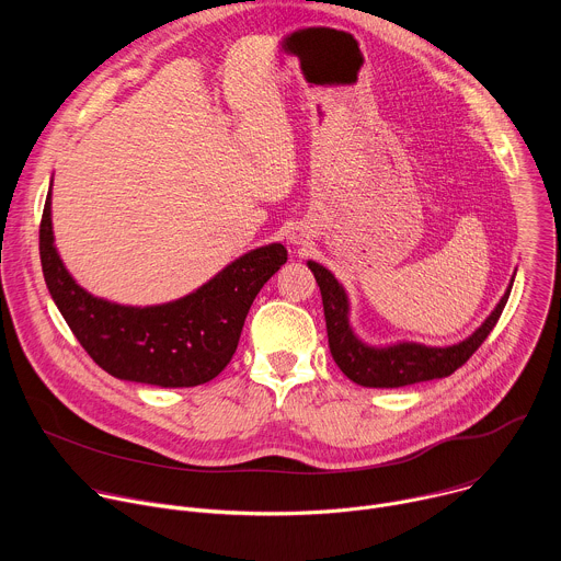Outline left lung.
<instances>
[{
    "instance_id": "obj_1",
    "label": "left lung",
    "mask_w": 561,
    "mask_h": 561,
    "mask_svg": "<svg viewBox=\"0 0 561 561\" xmlns=\"http://www.w3.org/2000/svg\"><path fill=\"white\" fill-rule=\"evenodd\" d=\"M308 268L312 271L319 290H322L331 355L348 379L366 388H399L453 375L491 335L513 288L511 279L504 297L486 317V322L459 344L437 348L415 342H402L386 348H373L359 342L353 333L348 324V297L335 275L317 262H308Z\"/></svg>"
}]
</instances>
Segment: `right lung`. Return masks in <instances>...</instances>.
<instances>
[{
	"mask_svg": "<svg viewBox=\"0 0 561 561\" xmlns=\"http://www.w3.org/2000/svg\"><path fill=\"white\" fill-rule=\"evenodd\" d=\"M50 191L39 224L42 271L77 342L117 379L191 388L217 377L237 351L262 286L286 264L282 244L255 249L195 293L162 306H122L75 284L53 244Z\"/></svg>",
	"mask_w": 561,
	"mask_h": 561,
	"instance_id": "obj_1",
	"label": "right lung"
}]
</instances>
